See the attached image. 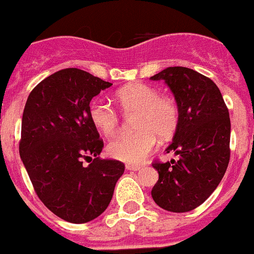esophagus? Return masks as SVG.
Returning a JSON list of instances; mask_svg holds the SVG:
<instances>
[{
    "label": "esophagus",
    "mask_w": 254,
    "mask_h": 254,
    "mask_svg": "<svg viewBox=\"0 0 254 254\" xmlns=\"http://www.w3.org/2000/svg\"><path fill=\"white\" fill-rule=\"evenodd\" d=\"M126 169H127V170H134V172H137V170L142 169V165H134V164H127V165H126Z\"/></svg>",
    "instance_id": "esophagus-1"
}]
</instances>
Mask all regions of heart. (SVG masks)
Instances as JSON below:
<instances>
[{"mask_svg": "<svg viewBox=\"0 0 254 254\" xmlns=\"http://www.w3.org/2000/svg\"><path fill=\"white\" fill-rule=\"evenodd\" d=\"M117 100L126 113H134L136 127L140 131L117 136L108 145L112 158L129 164H140L152 152L158 137L168 140L177 131L179 109L176 100L160 95L158 89L142 82H134L117 91ZM89 116L105 136H112L120 126V114L107 100L91 102Z\"/></svg>", "mask_w": 254, "mask_h": 254, "instance_id": "obj_1", "label": "heart"}]
</instances>
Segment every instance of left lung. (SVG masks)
Returning <instances> with one entry per match:
<instances>
[{"mask_svg": "<svg viewBox=\"0 0 254 254\" xmlns=\"http://www.w3.org/2000/svg\"><path fill=\"white\" fill-rule=\"evenodd\" d=\"M174 95L179 123L165 151L179 160L154 163L159 179L155 203L170 212H188L203 203L223 179L230 159V118L223 95L211 78L187 67H168L151 76Z\"/></svg>", "mask_w": 254, "mask_h": 254, "instance_id": "left-lung-1", "label": "left lung"}]
</instances>
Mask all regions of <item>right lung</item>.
Segmentation results:
<instances>
[{
    "label": "right lung",
    "instance_id": "obj_1",
    "mask_svg": "<svg viewBox=\"0 0 254 254\" xmlns=\"http://www.w3.org/2000/svg\"><path fill=\"white\" fill-rule=\"evenodd\" d=\"M109 86L86 71L64 68L40 81L24 108L20 158L40 201L68 223L102 215L125 172L121 161L96 158L104 143L89 109ZM82 158L92 163L82 166Z\"/></svg>",
    "mask_w": 254,
    "mask_h": 254
}]
</instances>
